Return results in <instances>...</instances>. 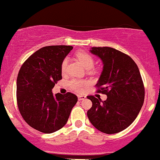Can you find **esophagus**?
<instances>
[{
  "label": "esophagus",
  "mask_w": 160,
  "mask_h": 160,
  "mask_svg": "<svg viewBox=\"0 0 160 160\" xmlns=\"http://www.w3.org/2000/svg\"><path fill=\"white\" fill-rule=\"evenodd\" d=\"M86 98V96L85 95H78V100L79 101H82V100H84V99Z\"/></svg>",
  "instance_id": "1"
}]
</instances>
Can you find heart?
Wrapping results in <instances>:
<instances>
[{"instance_id":"heart-1","label":"heart","mask_w":160,"mask_h":160,"mask_svg":"<svg viewBox=\"0 0 160 160\" xmlns=\"http://www.w3.org/2000/svg\"><path fill=\"white\" fill-rule=\"evenodd\" d=\"M77 57L82 65L85 67L86 69L92 68L95 64V60L93 57L89 53L84 52V51H79L76 54ZM68 65V58H65L62 60L61 64V71L62 73H65L66 71ZM69 87L71 89L77 92H81L83 90L84 87L89 85V82L85 80H78V79H71L68 82Z\"/></svg>"}]
</instances>
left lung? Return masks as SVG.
Here are the masks:
<instances>
[{
  "mask_svg": "<svg viewBox=\"0 0 160 160\" xmlns=\"http://www.w3.org/2000/svg\"><path fill=\"white\" fill-rule=\"evenodd\" d=\"M103 62L98 82V92L107 100L89 95L92 106L87 116L102 132L115 134L128 127L140 112L144 101V86L140 71L128 55L111 47H92L90 50Z\"/></svg>",
  "mask_w": 160,
  "mask_h": 160,
  "instance_id": "left-lung-1",
  "label": "left lung"
}]
</instances>
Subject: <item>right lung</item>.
<instances>
[{"mask_svg":"<svg viewBox=\"0 0 160 160\" xmlns=\"http://www.w3.org/2000/svg\"><path fill=\"white\" fill-rule=\"evenodd\" d=\"M71 46H47L38 49L22 65L16 82V99L24 120L40 132L52 133L66 124L78 102L71 92L53 95L52 88L62 80V60Z\"/></svg>","mask_w":160,"mask_h":160,"instance_id":"1","label":"right lung"}]
</instances>
